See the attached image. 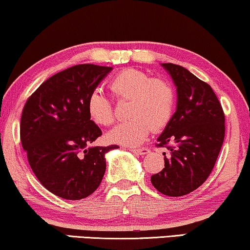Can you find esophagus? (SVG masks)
<instances>
[{
  "label": "esophagus",
  "mask_w": 250,
  "mask_h": 250,
  "mask_svg": "<svg viewBox=\"0 0 250 250\" xmlns=\"http://www.w3.org/2000/svg\"><path fill=\"white\" fill-rule=\"evenodd\" d=\"M132 152L134 153H138L140 156H145L146 153H149V149L146 148H140V149H131Z\"/></svg>",
  "instance_id": "34e87169"
}]
</instances>
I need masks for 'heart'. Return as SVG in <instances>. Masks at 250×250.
<instances>
[{"label": "heart", "mask_w": 250, "mask_h": 250, "mask_svg": "<svg viewBox=\"0 0 250 250\" xmlns=\"http://www.w3.org/2000/svg\"><path fill=\"white\" fill-rule=\"evenodd\" d=\"M110 88L117 98L131 100L127 115L132 118L112 128L107 135L109 141L139 146L148 138L150 129H162L172 117L174 91L165 81L152 80L141 70L126 69L112 78ZM87 114L98 125L108 126L115 121L110 100L99 90L87 99Z\"/></svg>", "instance_id": "b5f03b06"}]
</instances>
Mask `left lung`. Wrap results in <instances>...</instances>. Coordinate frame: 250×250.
Here are the masks:
<instances>
[{"mask_svg":"<svg viewBox=\"0 0 250 250\" xmlns=\"http://www.w3.org/2000/svg\"><path fill=\"white\" fill-rule=\"evenodd\" d=\"M176 87V110L157 139L165 168L151 176L159 192L181 197L198 189L214 168L225 134V118L213 88L186 68L162 63Z\"/></svg>","mask_w":250,"mask_h":250,"instance_id":"obj_1","label":"left lung"}]
</instances>
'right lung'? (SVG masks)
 Here are the masks:
<instances>
[{"mask_svg":"<svg viewBox=\"0 0 250 250\" xmlns=\"http://www.w3.org/2000/svg\"><path fill=\"white\" fill-rule=\"evenodd\" d=\"M112 67L77 64L34 92L20 123V139L41 184L56 196L80 200L94 192L105 172V153L90 146L102 134L87 114V99Z\"/></svg>","mask_w":250,"mask_h":250,"instance_id":"right-lung-1","label":"right lung"}]
</instances>
